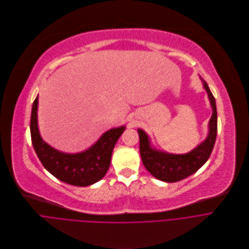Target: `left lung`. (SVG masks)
Listing matches in <instances>:
<instances>
[{
    "label": "left lung",
    "instance_id": "obj_1",
    "mask_svg": "<svg viewBox=\"0 0 249 249\" xmlns=\"http://www.w3.org/2000/svg\"><path fill=\"white\" fill-rule=\"evenodd\" d=\"M200 80L210 102L212 115L208 122L206 138L194 149L182 154L157 149L152 146L149 136L142 129H138L140 136V153L143 166L154 178L160 181L173 183L193 175L203 166L213 150L217 136L216 102L207 83L201 77Z\"/></svg>",
    "mask_w": 249,
    "mask_h": 249
}]
</instances>
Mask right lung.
Listing matches in <instances>:
<instances>
[{
    "instance_id": "1",
    "label": "right lung",
    "mask_w": 249,
    "mask_h": 249,
    "mask_svg": "<svg viewBox=\"0 0 249 249\" xmlns=\"http://www.w3.org/2000/svg\"><path fill=\"white\" fill-rule=\"evenodd\" d=\"M38 97L32 106L30 133L35 152L46 170L61 182L72 186L87 187L102 180L109 168L115 143L126 126L107 130L94 144L81 152H62L41 137L38 127Z\"/></svg>"
}]
</instances>
